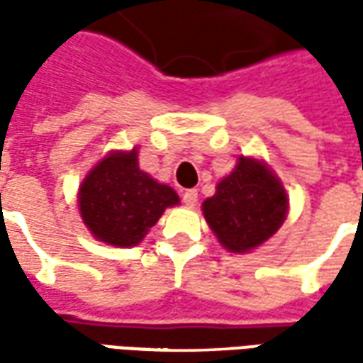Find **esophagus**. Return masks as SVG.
Here are the masks:
<instances>
[{
	"instance_id": "obj_1",
	"label": "esophagus",
	"mask_w": 363,
	"mask_h": 363,
	"mask_svg": "<svg viewBox=\"0 0 363 363\" xmlns=\"http://www.w3.org/2000/svg\"><path fill=\"white\" fill-rule=\"evenodd\" d=\"M182 200H184L186 206H196V202H198V191L196 189H186L184 196H182Z\"/></svg>"
}]
</instances>
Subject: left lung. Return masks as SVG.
I'll return each mask as SVG.
<instances>
[{"instance_id": "1", "label": "left lung", "mask_w": 363, "mask_h": 363, "mask_svg": "<svg viewBox=\"0 0 363 363\" xmlns=\"http://www.w3.org/2000/svg\"><path fill=\"white\" fill-rule=\"evenodd\" d=\"M202 214L218 242L228 252L244 255L272 238L289 214L283 182L258 157L240 155L236 167L206 198Z\"/></svg>"}]
</instances>
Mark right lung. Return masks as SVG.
<instances>
[{
    "label": "right lung",
    "instance_id": "add662e5",
    "mask_svg": "<svg viewBox=\"0 0 363 363\" xmlns=\"http://www.w3.org/2000/svg\"><path fill=\"white\" fill-rule=\"evenodd\" d=\"M139 147L108 151L78 186L82 224L99 242L129 248L143 242L179 196L139 167Z\"/></svg>",
    "mask_w": 363,
    "mask_h": 363
}]
</instances>
